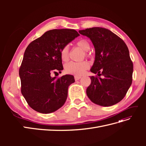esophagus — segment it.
Masks as SVG:
<instances>
[{
  "instance_id": "1",
  "label": "esophagus",
  "mask_w": 146,
  "mask_h": 146,
  "mask_svg": "<svg viewBox=\"0 0 146 146\" xmlns=\"http://www.w3.org/2000/svg\"><path fill=\"white\" fill-rule=\"evenodd\" d=\"M74 78H75V80H78L79 79L81 78V77H79V76H75L74 77Z\"/></svg>"
}]
</instances>
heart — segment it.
Here are the masks:
<instances>
[{
    "instance_id": "obj_1",
    "label": "heart",
    "mask_w": 146,
    "mask_h": 146,
    "mask_svg": "<svg viewBox=\"0 0 146 146\" xmlns=\"http://www.w3.org/2000/svg\"><path fill=\"white\" fill-rule=\"evenodd\" d=\"M76 45L81 48L84 51L86 56L90 57L91 54L88 50L90 48V44L85 39H81L76 42ZM61 59L64 62L67 61L69 58V48L68 46H64L60 51ZM90 68V63L87 61H83L81 62H69L66 64L64 66L65 72L68 74L74 75L76 76H80L84 74L85 70Z\"/></svg>"
}]
</instances>
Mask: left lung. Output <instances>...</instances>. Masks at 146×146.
I'll list each match as a JSON object with an SVG mask.
<instances>
[{"label":"left lung","instance_id":"1","mask_svg":"<svg viewBox=\"0 0 146 146\" xmlns=\"http://www.w3.org/2000/svg\"><path fill=\"white\" fill-rule=\"evenodd\" d=\"M79 33L90 38L95 48L91 71L103 75L90 77L86 94L92 102L104 107L115 105L125 96L132 82L133 62L126 44L108 29L92 27Z\"/></svg>","mask_w":146,"mask_h":146}]
</instances>
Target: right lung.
<instances>
[{"label":"right lung","instance_id":"obj_1","mask_svg":"<svg viewBox=\"0 0 146 146\" xmlns=\"http://www.w3.org/2000/svg\"><path fill=\"white\" fill-rule=\"evenodd\" d=\"M79 35L73 29L48 30L26 48L19 70L21 93L35 111L50 113L64 104L74 77L71 75L52 77L50 74L63 69L61 48Z\"/></svg>","mask_w":146,"mask_h":146}]
</instances>
